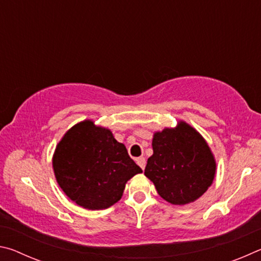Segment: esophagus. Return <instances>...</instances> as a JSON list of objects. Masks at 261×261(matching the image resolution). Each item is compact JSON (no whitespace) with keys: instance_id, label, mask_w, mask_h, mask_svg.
<instances>
[{"instance_id":"esophagus-1","label":"esophagus","mask_w":261,"mask_h":261,"mask_svg":"<svg viewBox=\"0 0 261 261\" xmlns=\"http://www.w3.org/2000/svg\"><path fill=\"white\" fill-rule=\"evenodd\" d=\"M136 162H137V165H138L141 168V169H145V166H146V160H145L144 156L137 158Z\"/></svg>"}]
</instances>
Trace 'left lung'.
I'll return each instance as SVG.
<instances>
[{
  "mask_svg": "<svg viewBox=\"0 0 261 261\" xmlns=\"http://www.w3.org/2000/svg\"><path fill=\"white\" fill-rule=\"evenodd\" d=\"M152 146L153 155L147 160L145 176L163 199L173 205H185L211 187L215 174L214 158L204 138L187 123L156 132Z\"/></svg>",
  "mask_w": 261,
  "mask_h": 261,
  "instance_id": "8db88e82",
  "label": "left lung"
}]
</instances>
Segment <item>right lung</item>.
I'll use <instances>...</instances> for the list:
<instances>
[{"label": "right lung", "instance_id": "1", "mask_svg": "<svg viewBox=\"0 0 261 261\" xmlns=\"http://www.w3.org/2000/svg\"><path fill=\"white\" fill-rule=\"evenodd\" d=\"M57 183L77 205L105 210L121 199L125 183L143 173L108 129L84 121L71 127L53 159Z\"/></svg>", "mask_w": 261, "mask_h": 261}]
</instances>
